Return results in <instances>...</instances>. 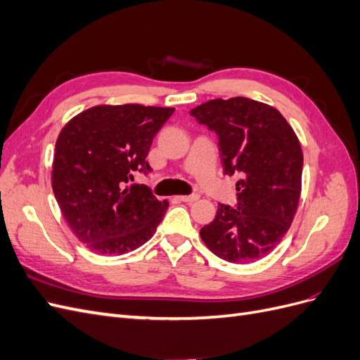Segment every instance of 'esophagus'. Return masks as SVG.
Here are the masks:
<instances>
[{
	"instance_id": "esophagus-1",
	"label": "esophagus",
	"mask_w": 360,
	"mask_h": 360,
	"mask_svg": "<svg viewBox=\"0 0 360 360\" xmlns=\"http://www.w3.org/2000/svg\"><path fill=\"white\" fill-rule=\"evenodd\" d=\"M180 201L183 202H193L200 200V195L198 193H192V195H181V197H177Z\"/></svg>"
}]
</instances>
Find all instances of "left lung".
<instances>
[{"label":"left lung","instance_id":"8db88e82","mask_svg":"<svg viewBox=\"0 0 360 360\" xmlns=\"http://www.w3.org/2000/svg\"><path fill=\"white\" fill-rule=\"evenodd\" d=\"M191 115L219 136L224 174H238L237 207L219 204L201 238L214 255L254 263L276 248L296 214L303 153L297 135L276 108L248 97L213 99Z\"/></svg>","mask_w":360,"mask_h":360}]
</instances>
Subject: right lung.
<instances>
[{
	"label": "right lung",
	"mask_w": 360,
	"mask_h": 360,
	"mask_svg": "<svg viewBox=\"0 0 360 360\" xmlns=\"http://www.w3.org/2000/svg\"><path fill=\"white\" fill-rule=\"evenodd\" d=\"M174 108L97 105L61 129L52 163V191L73 234L93 252L123 255L153 237L168 209L144 184L146 158Z\"/></svg>",
	"instance_id": "obj_1"
}]
</instances>
